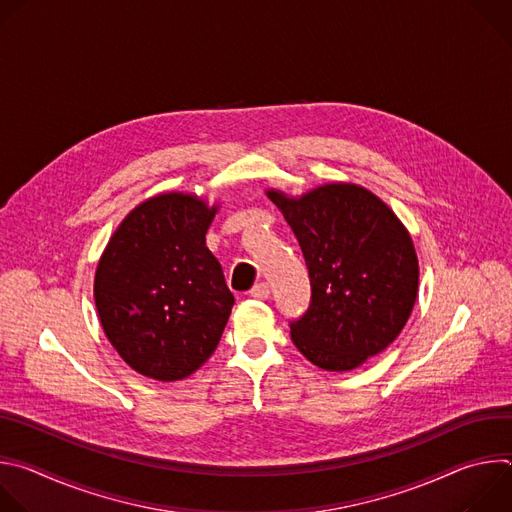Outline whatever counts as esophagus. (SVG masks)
Returning <instances> with one entry per match:
<instances>
[{"mask_svg":"<svg viewBox=\"0 0 512 512\" xmlns=\"http://www.w3.org/2000/svg\"><path fill=\"white\" fill-rule=\"evenodd\" d=\"M249 294H251V298H255V300H267L269 294H271V289H269V285H267L265 281H261V283L253 285V289L249 291Z\"/></svg>","mask_w":512,"mask_h":512,"instance_id":"34e87169","label":"esophagus"}]
</instances>
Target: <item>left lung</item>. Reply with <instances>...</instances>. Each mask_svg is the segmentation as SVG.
<instances>
[{
    "label": "left lung",
    "instance_id": "1",
    "mask_svg": "<svg viewBox=\"0 0 512 512\" xmlns=\"http://www.w3.org/2000/svg\"><path fill=\"white\" fill-rule=\"evenodd\" d=\"M306 259L312 298L289 324L298 350L324 371H352L407 324L419 285L413 241L397 214L356 184L300 198L267 190Z\"/></svg>",
    "mask_w": 512,
    "mask_h": 512
}]
</instances>
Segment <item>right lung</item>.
<instances>
[{"label":"right lung","instance_id":"obj_1","mask_svg":"<svg viewBox=\"0 0 512 512\" xmlns=\"http://www.w3.org/2000/svg\"><path fill=\"white\" fill-rule=\"evenodd\" d=\"M216 210L196 194L152 196L123 218L99 259L101 326L143 377H190L223 336L235 298L206 247Z\"/></svg>","mask_w":512,"mask_h":512}]
</instances>
